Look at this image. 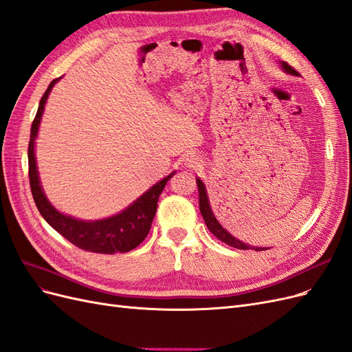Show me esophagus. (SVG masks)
<instances>
[{"label":"esophagus","mask_w":352,"mask_h":352,"mask_svg":"<svg viewBox=\"0 0 352 352\" xmlns=\"http://www.w3.org/2000/svg\"><path fill=\"white\" fill-rule=\"evenodd\" d=\"M182 162H184L185 167L192 168V170H197V168L202 167V162L195 155H186V157H184Z\"/></svg>","instance_id":"obj_1"}]
</instances>
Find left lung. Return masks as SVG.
I'll return each instance as SVG.
<instances>
[{
  "label": "left lung",
  "mask_w": 352,
  "mask_h": 352,
  "mask_svg": "<svg viewBox=\"0 0 352 352\" xmlns=\"http://www.w3.org/2000/svg\"><path fill=\"white\" fill-rule=\"evenodd\" d=\"M280 66L285 70V73H289V74H292V76H298V72L295 69H292L289 65H287V63L282 61ZM197 185H198V192H199V211H201V214H202V219H204V221H206L208 230L212 233V235H214L216 238H219L221 242H225V243L230 245V247L238 248V250H255V251L269 250V248L252 247V245L241 242L235 236H232L230 233L220 225L219 220L214 216V212H212L211 206H210V199H208V195H207L206 185H204V182H202L199 177L197 179Z\"/></svg>",
  "instance_id": "1"
}]
</instances>
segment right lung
<instances>
[{
	"label": "right lung",
	"mask_w": 352,
	"mask_h": 352,
	"mask_svg": "<svg viewBox=\"0 0 352 352\" xmlns=\"http://www.w3.org/2000/svg\"><path fill=\"white\" fill-rule=\"evenodd\" d=\"M60 79L61 78L52 80L45 94L42 95L36 116L30 127L28 158L30 190L32 195H34L35 204L41 212V216L45 219L48 225L80 250L100 254H116L131 251L136 248L138 245L146 238L157 211L158 197L163 192V189L170 180V177L176 172H172L164 179L160 180V182H157L154 186L148 189L145 194H142L136 201H133L129 207L120 212H117V214L111 217L101 220H80L60 212L51 204L44 194V189L41 186L35 158V140L38 136L42 114H44L45 102L48 100V95L52 87H54Z\"/></svg>",
	"instance_id": "obj_1"
}]
</instances>
